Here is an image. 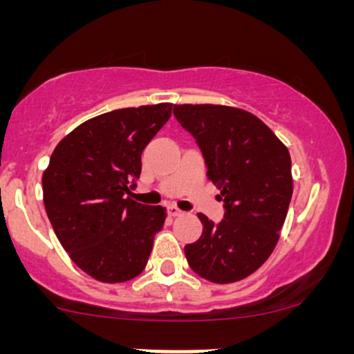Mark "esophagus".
<instances>
[{
  "label": "esophagus",
  "instance_id": "obj_1",
  "mask_svg": "<svg viewBox=\"0 0 354 354\" xmlns=\"http://www.w3.org/2000/svg\"><path fill=\"white\" fill-rule=\"evenodd\" d=\"M167 214H169L171 217H180V216H183V210L178 209L176 205H169L167 207Z\"/></svg>",
  "mask_w": 354,
  "mask_h": 354
}]
</instances>
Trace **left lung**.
I'll return each mask as SVG.
<instances>
[{"instance_id": "1", "label": "left lung", "mask_w": 354, "mask_h": 354, "mask_svg": "<svg viewBox=\"0 0 354 354\" xmlns=\"http://www.w3.org/2000/svg\"><path fill=\"white\" fill-rule=\"evenodd\" d=\"M174 116L197 140L207 176L221 190L226 217L197 214L203 233L185 246L188 266L216 284L255 272L279 241L292 195L291 156L262 120L221 104H174Z\"/></svg>"}]
</instances>
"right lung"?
Instances as JSON below:
<instances>
[{
	"mask_svg": "<svg viewBox=\"0 0 354 354\" xmlns=\"http://www.w3.org/2000/svg\"><path fill=\"white\" fill-rule=\"evenodd\" d=\"M173 104L114 109L78 124L53 151L42 174L51 226L75 266L101 283H124L147 266L166 207L131 198L142 151Z\"/></svg>",
	"mask_w": 354,
	"mask_h": 354,
	"instance_id": "1",
	"label": "right lung"
}]
</instances>
